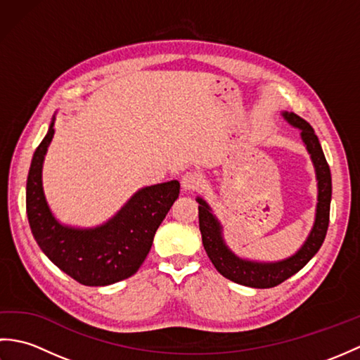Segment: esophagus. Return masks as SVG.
Returning <instances> with one entry per match:
<instances>
[{"label": "esophagus", "instance_id": "obj_1", "mask_svg": "<svg viewBox=\"0 0 360 360\" xmlns=\"http://www.w3.org/2000/svg\"><path fill=\"white\" fill-rule=\"evenodd\" d=\"M181 184L186 192H193V190H198L204 186V176L200 172H187L182 174Z\"/></svg>", "mask_w": 360, "mask_h": 360}]
</instances>
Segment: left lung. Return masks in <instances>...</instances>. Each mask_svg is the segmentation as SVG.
I'll return each instance as SVG.
<instances>
[{
  "mask_svg": "<svg viewBox=\"0 0 360 360\" xmlns=\"http://www.w3.org/2000/svg\"><path fill=\"white\" fill-rule=\"evenodd\" d=\"M289 125L300 129V137L307 147L317 178V207L316 219L312 224L308 238L294 255L280 262H254L238 257L227 246L223 226L218 218L213 215L212 207L201 196L196 198L198 210H200V231L202 235L204 249L207 252L210 262L217 271L231 281L249 288H274L289 277H292L309 259L314 257L326 236L328 224H330V205H331V172L328 165L322 145L319 142L314 129L307 120L298 117L294 112H281Z\"/></svg>",
  "mask_w": 360,
  "mask_h": 360,
  "instance_id": "left-lung-1",
  "label": "left lung"
}]
</instances>
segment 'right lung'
Listing matches in <instances>:
<instances>
[{
  "label": "right lung",
  "instance_id": "1",
  "mask_svg": "<svg viewBox=\"0 0 360 360\" xmlns=\"http://www.w3.org/2000/svg\"><path fill=\"white\" fill-rule=\"evenodd\" d=\"M53 124L56 116L34 153L26 184V212L37 244L58 269L85 286H106L131 277L147 258L158 227L179 196V182L173 179L139 188L101 226L62 224L53 217L43 190V162L56 131Z\"/></svg>",
  "mask_w": 360,
  "mask_h": 360
}]
</instances>
